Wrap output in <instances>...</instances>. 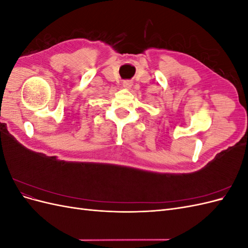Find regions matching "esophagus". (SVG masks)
Masks as SVG:
<instances>
[{"label":"esophagus","instance_id":"34e87169","mask_svg":"<svg viewBox=\"0 0 248 248\" xmlns=\"http://www.w3.org/2000/svg\"><path fill=\"white\" fill-rule=\"evenodd\" d=\"M123 87L125 89H130L132 87V82L131 80H124L123 81Z\"/></svg>","mask_w":248,"mask_h":248}]
</instances>
